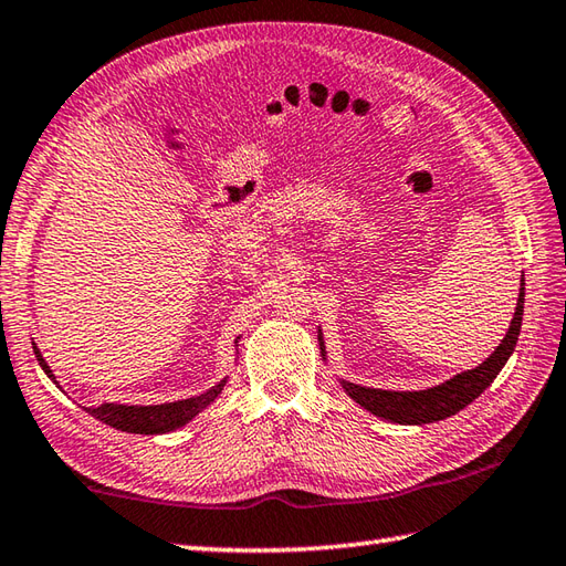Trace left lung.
Masks as SVG:
<instances>
[{"mask_svg":"<svg viewBox=\"0 0 566 566\" xmlns=\"http://www.w3.org/2000/svg\"><path fill=\"white\" fill-rule=\"evenodd\" d=\"M523 308H525V276L523 282H520L515 316L511 321V328H507L505 338L501 340V346H497L481 365H475L473 370H463L459 375H453L451 380L441 382L437 387H427V390H415V392H397V390H375V387H363L348 380H340V387L346 390L350 400H356L363 409H368V412H373L375 417L390 419V422H397V424H429V422H439V419H447L451 415L461 412L467 405H471L475 397H479L485 387L497 378V373L503 370L507 358L513 356L515 343L520 336V326H523ZM318 346H321V356L326 360V346H324V336H321V328H318Z\"/></svg>","mask_w":566,"mask_h":566,"instance_id":"obj_1","label":"left lung"}]
</instances>
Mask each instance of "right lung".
Returning <instances> with one entry per match:
<instances>
[{
  "label": "right lung",
  "instance_id": "add662e5",
  "mask_svg": "<svg viewBox=\"0 0 566 566\" xmlns=\"http://www.w3.org/2000/svg\"><path fill=\"white\" fill-rule=\"evenodd\" d=\"M238 346V340H235ZM33 353H36V360L43 368V373L59 385L55 380L53 370L49 368V363L43 360L41 350L33 343ZM228 378L220 380L218 385L210 387L203 395L188 397V400H179V402H164V405H117V402H103L97 407H85L87 415H93L99 422L107 427H115L119 431H129V434H166V431H174L184 424L191 422V419L203 412V409L216 400V397L223 392ZM61 387V385H59Z\"/></svg>",
  "mask_w": 566,
  "mask_h": 566
}]
</instances>
